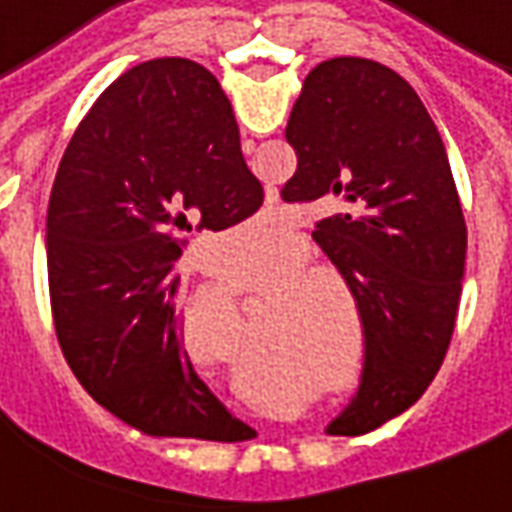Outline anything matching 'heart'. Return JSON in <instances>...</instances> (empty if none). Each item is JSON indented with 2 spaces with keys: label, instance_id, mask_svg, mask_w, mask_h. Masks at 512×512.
Instances as JSON below:
<instances>
[{
  "label": "heart",
  "instance_id": "heart-1",
  "mask_svg": "<svg viewBox=\"0 0 512 512\" xmlns=\"http://www.w3.org/2000/svg\"><path fill=\"white\" fill-rule=\"evenodd\" d=\"M303 270V264H286L281 273L264 281V284L253 286L256 292L262 289H270V286L280 284L286 280V285L275 289V300L264 303L259 308V322H262L267 331L256 333V339L267 347H275V350H284V353H297V355H311V358H320V355H328L336 350L339 344V336H342V314H339V306L331 297V292L318 289L312 293L311 288L320 286V278L314 275H300L293 278ZM312 293L311 296L307 292ZM242 292V286L228 281V284L220 286V303H234V297Z\"/></svg>",
  "mask_w": 512,
  "mask_h": 512
}]
</instances>
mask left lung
Masks as SVG:
<instances>
[{"mask_svg": "<svg viewBox=\"0 0 512 512\" xmlns=\"http://www.w3.org/2000/svg\"><path fill=\"white\" fill-rule=\"evenodd\" d=\"M286 143V204L342 212L314 226L364 322L361 386L328 433L364 436L411 408L447 355L466 270V223L447 148L416 90L389 65L333 57L311 68Z\"/></svg>", "mask_w": 512, "mask_h": 512, "instance_id": "obj_1", "label": "left lung"}]
</instances>
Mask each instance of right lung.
<instances>
[{
	"label": "right lung",
	"instance_id": "add662e5",
	"mask_svg": "<svg viewBox=\"0 0 512 512\" xmlns=\"http://www.w3.org/2000/svg\"><path fill=\"white\" fill-rule=\"evenodd\" d=\"M264 201L226 93L204 65L129 68L76 126L46 215L57 342L82 389L157 438L248 441L184 350L179 259Z\"/></svg>",
	"mask_w": 512,
	"mask_h": 512
}]
</instances>
